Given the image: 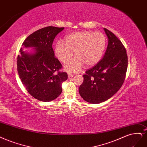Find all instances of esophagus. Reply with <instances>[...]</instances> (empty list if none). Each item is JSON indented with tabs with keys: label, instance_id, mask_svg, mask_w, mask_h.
Wrapping results in <instances>:
<instances>
[{
	"label": "esophagus",
	"instance_id": "obj_1",
	"mask_svg": "<svg viewBox=\"0 0 147 147\" xmlns=\"http://www.w3.org/2000/svg\"><path fill=\"white\" fill-rule=\"evenodd\" d=\"M74 77V75L73 74H68V78H70L71 77Z\"/></svg>",
	"mask_w": 147,
	"mask_h": 147
}]
</instances>
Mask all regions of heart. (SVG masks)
<instances>
[{
  "label": "heart",
  "mask_w": 147,
  "mask_h": 147,
  "mask_svg": "<svg viewBox=\"0 0 147 147\" xmlns=\"http://www.w3.org/2000/svg\"><path fill=\"white\" fill-rule=\"evenodd\" d=\"M64 42L59 41L55 45V53L63 63L64 69L70 73L78 72L84 64L92 66L102 59L106 45V37L100 32L84 31L71 33L65 37Z\"/></svg>",
  "instance_id": "heart-1"
}]
</instances>
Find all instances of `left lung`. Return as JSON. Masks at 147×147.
Instances as JSON below:
<instances>
[{
	"label": "left lung",
	"mask_w": 147,
	"mask_h": 147,
	"mask_svg": "<svg viewBox=\"0 0 147 147\" xmlns=\"http://www.w3.org/2000/svg\"><path fill=\"white\" fill-rule=\"evenodd\" d=\"M108 44L103 58L83 77L79 93L86 102L100 103L117 92L125 78L128 57L125 47L115 35L105 28Z\"/></svg>",
	"instance_id": "1"
}]
</instances>
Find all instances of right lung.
<instances>
[{"instance_id": "right-lung-1", "label": "right lung", "mask_w": 147, "mask_h": 147, "mask_svg": "<svg viewBox=\"0 0 147 147\" xmlns=\"http://www.w3.org/2000/svg\"><path fill=\"white\" fill-rule=\"evenodd\" d=\"M64 27H47L34 32L25 39L20 49L17 67L19 77L32 97L48 102L57 98L62 92V83L67 79L65 72H59L62 65L55 57L52 44Z\"/></svg>"}]
</instances>
